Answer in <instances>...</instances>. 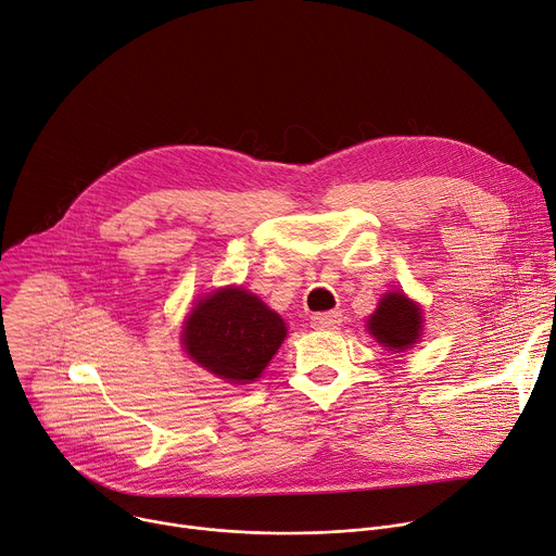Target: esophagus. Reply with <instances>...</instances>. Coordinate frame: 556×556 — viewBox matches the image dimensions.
<instances>
[{"label":"esophagus","instance_id":"esophagus-1","mask_svg":"<svg viewBox=\"0 0 556 556\" xmlns=\"http://www.w3.org/2000/svg\"><path fill=\"white\" fill-rule=\"evenodd\" d=\"M312 325L316 329H336L340 325V312H325V314H314Z\"/></svg>","mask_w":556,"mask_h":556}]
</instances>
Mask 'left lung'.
I'll list each match as a JSON object with an SVG mask.
<instances>
[{"mask_svg":"<svg viewBox=\"0 0 556 556\" xmlns=\"http://www.w3.org/2000/svg\"><path fill=\"white\" fill-rule=\"evenodd\" d=\"M420 309L405 293H388L371 314L367 329L388 350H407L420 336Z\"/></svg>","mask_w":556,"mask_h":556,"instance_id":"left-lung-1","label":"left lung"}]
</instances>
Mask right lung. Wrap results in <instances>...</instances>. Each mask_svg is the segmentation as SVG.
<instances>
[{
  "instance_id": "obj_1",
  "label": "right lung",
  "mask_w": 556,
  "mask_h": 556,
  "mask_svg": "<svg viewBox=\"0 0 556 556\" xmlns=\"http://www.w3.org/2000/svg\"><path fill=\"white\" fill-rule=\"evenodd\" d=\"M287 336L285 320L258 295L227 287L204 295L187 318V354L229 382H251L263 374Z\"/></svg>"
}]
</instances>
